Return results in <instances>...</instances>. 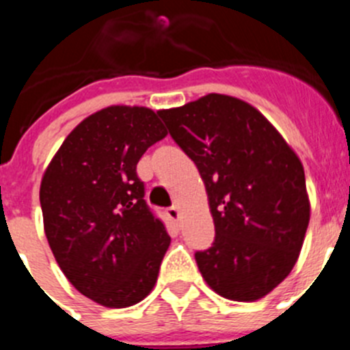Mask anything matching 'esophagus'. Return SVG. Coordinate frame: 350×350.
Returning <instances> with one entry per match:
<instances>
[{"label": "esophagus", "mask_w": 350, "mask_h": 350, "mask_svg": "<svg viewBox=\"0 0 350 350\" xmlns=\"http://www.w3.org/2000/svg\"><path fill=\"white\" fill-rule=\"evenodd\" d=\"M166 213H168V217L172 219L173 222H178V217H180V212H178L177 206H170V208L166 210Z\"/></svg>", "instance_id": "obj_1"}]
</instances>
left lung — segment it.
I'll return each mask as SVG.
<instances>
[{
	"label": "left lung",
	"mask_w": 350,
	"mask_h": 350,
	"mask_svg": "<svg viewBox=\"0 0 350 350\" xmlns=\"http://www.w3.org/2000/svg\"><path fill=\"white\" fill-rule=\"evenodd\" d=\"M157 113L208 196L215 242L194 256L202 277L233 301L267 296L298 261L310 221L301 161L258 108L234 96L212 92Z\"/></svg>",
	"instance_id": "left-lung-1"
}]
</instances>
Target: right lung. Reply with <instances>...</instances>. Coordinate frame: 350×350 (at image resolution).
Masks as SVG:
<instances>
[{"instance_id":"add662e5","label":"right lung","mask_w":350,"mask_h":350,"mask_svg":"<svg viewBox=\"0 0 350 350\" xmlns=\"http://www.w3.org/2000/svg\"><path fill=\"white\" fill-rule=\"evenodd\" d=\"M147 107L112 105L64 138L43 173V230L71 286L126 308L154 289L172 238L144 200L137 165L168 135Z\"/></svg>"}]
</instances>
